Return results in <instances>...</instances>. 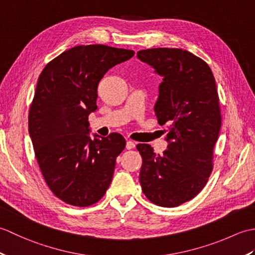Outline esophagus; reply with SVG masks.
<instances>
[{"label": "esophagus", "mask_w": 255, "mask_h": 255, "mask_svg": "<svg viewBox=\"0 0 255 255\" xmlns=\"http://www.w3.org/2000/svg\"><path fill=\"white\" fill-rule=\"evenodd\" d=\"M134 147H136V143L131 141V140H128V141L126 142V149L130 150V149H133Z\"/></svg>", "instance_id": "1"}]
</instances>
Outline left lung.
<instances>
[{
    "mask_svg": "<svg viewBox=\"0 0 255 255\" xmlns=\"http://www.w3.org/2000/svg\"><path fill=\"white\" fill-rule=\"evenodd\" d=\"M137 58L163 78L154 113L161 126L167 125L163 154L147 143L137 145L140 184L150 202L176 207L202 191L213 170L221 127L215 78L207 63L186 50L153 48L138 51Z\"/></svg>",
    "mask_w": 255,
    "mask_h": 255,
    "instance_id": "obj_1",
    "label": "left lung"
}]
</instances>
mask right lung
<instances>
[{
    "label": "right lung",
    "instance_id": "obj_1",
    "mask_svg": "<svg viewBox=\"0 0 255 255\" xmlns=\"http://www.w3.org/2000/svg\"><path fill=\"white\" fill-rule=\"evenodd\" d=\"M134 51L104 45L77 46L42 70L29 110L28 129L47 185L64 203L86 207L104 196L116 158L126 145L117 132L90 136L97 86L108 70Z\"/></svg>",
    "mask_w": 255,
    "mask_h": 255
}]
</instances>
